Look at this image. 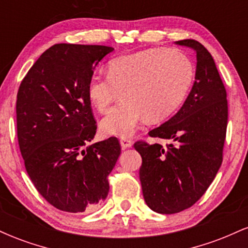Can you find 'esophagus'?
I'll return each mask as SVG.
<instances>
[{"label":"esophagus","mask_w":248,"mask_h":248,"mask_svg":"<svg viewBox=\"0 0 248 248\" xmlns=\"http://www.w3.org/2000/svg\"><path fill=\"white\" fill-rule=\"evenodd\" d=\"M120 143H121L122 149H127V148H130L133 146V141L128 138H121Z\"/></svg>","instance_id":"1"}]
</instances>
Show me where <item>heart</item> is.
I'll return each instance as SVG.
<instances>
[{"label":"heart","instance_id":"1","mask_svg":"<svg viewBox=\"0 0 248 248\" xmlns=\"http://www.w3.org/2000/svg\"><path fill=\"white\" fill-rule=\"evenodd\" d=\"M195 77L193 65L181 51L154 47L112 59L106 77L91 76L87 98L104 112L120 92L122 101L110 108L100 122L106 135L130 136L147 120L158 124L177 110Z\"/></svg>","mask_w":248,"mask_h":248}]
</instances>
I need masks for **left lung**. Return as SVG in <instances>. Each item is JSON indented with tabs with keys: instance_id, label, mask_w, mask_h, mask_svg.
<instances>
[{
	"instance_id": "left-lung-1",
	"label": "left lung",
	"mask_w": 248,
	"mask_h": 248,
	"mask_svg": "<svg viewBox=\"0 0 248 248\" xmlns=\"http://www.w3.org/2000/svg\"><path fill=\"white\" fill-rule=\"evenodd\" d=\"M176 43L197 53L195 82L181 109L149 132L152 138L172 142L166 148L146 141L134 143L142 157L144 201L163 215L189 209L213 182L223 162L229 116L226 88L211 53L195 39Z\"/></svg>"
}]
</instances>
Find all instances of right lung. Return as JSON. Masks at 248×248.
<instances>
[{
	"label": "right lung",
	"mask_w": 248,
	"mask_h": 248,
	"mask_svg": "<svg viewBox=\"0 0 248 248\" xmlns=\"http://www.w3.org/2000/svg\"><path fill=\"white\" fill-rule=\"evenodd\" d=\"M113 50L55 44L17 92V139L25 170L37 191L62 211H93L109 191L108 176L121 146L114 136L86 146L96 133L86 88L98 62Z\"/></svg>",
	"instance_id": "obj_1"
}]
</instances>
